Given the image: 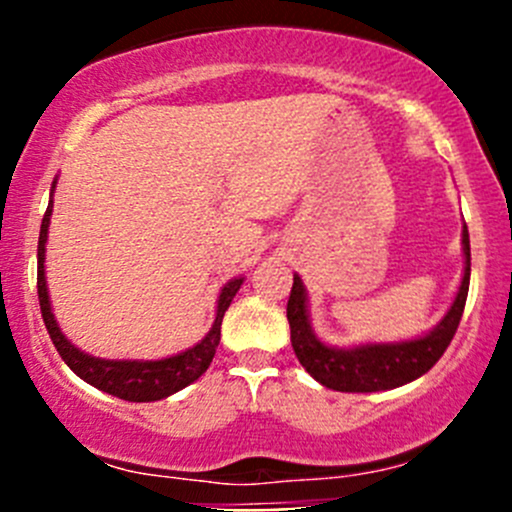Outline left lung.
<instances>
[{
    "mask_svg": "<svg viewBox=\"0 0 512 512\" xmlns=\"http://www.w3.org/2000/svg\"><path fill=\"white\" fill-rule=\"evenodd\" d=\"M463 255H466V270H463L461 289L441 324L426 337L399 344H364L354 349H334L322 344L309 327L307 292H304L302 280L294 275L287 319L289 332H292V349L299 364L327 389L352 391V394L396 389L423 376L448 349L461 324L463 307H466L468 285H471V240H468L466 225H463Z\"/></svg>",
    "mask_w": 512,
    "mask_h": 512,
    "instance_id": "1",
    "label": "left lung"
}]
</instances>
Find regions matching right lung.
I'll use <instances>...</instances> for the list:
<instances>
[{
  "label": "right lung",
  "instance_id": "obj_1",
  "mask_svg": "<svg viewBox=\"0 0 512 512\" xmlns=\"http://www.w3.org/2000/svg\"><path fill=\"white\" fill-rule=\"evenodd\" d=\"M56 185V183H54ZM49 218H51V203L46 208L44 220H41V232H39V250H36V289H39V307H41V319L46 324V332H49L51 342H54L56 352L61 354V359L66 361L71 371L76 376L86 381V384L96 386V389L106 391V394L118 396L123 401H160L165 396L175 394V391L185 389L188 384H193L195 379L208 371L210 361H213L215 349L220 344V324L230 307L232 297L242 285L240 280L227 282L220 292L218 299V317H215L213 329L208 332V337L200 344H195L188 352H180L168 359L158 361H113V359H96L74 347L69 339L61 334L59 324H56L54 314H51L49 304V292H46V280H44V250H46V232H49Z\"/></svg>",
  "mask_w": 512,
  "mask_h": 512
}]
</instances>
